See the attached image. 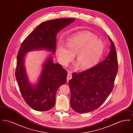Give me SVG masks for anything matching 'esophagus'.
Listing matches in <instances>:
<instances>
[{
	"instance_id": "1",
	"label": "esophagus",
	"mask_w": 133,
	"mask_h": 133,
	"mask_svg": "<svg viewBox=\"0 0 133 133\" xmlns=\"http://www.w3.org/2000/svg\"><path fill=\"white\" fill-rule=\"evenodd\" d=\"M72 74L71 73V72L68 71V73L67 77V81L68 82L69 81V80L72 79Z\"/></svg>"
}]
</instances>
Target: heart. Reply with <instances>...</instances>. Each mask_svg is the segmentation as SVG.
Masks as SVG:
<instances>
[{"label":"heart","instance_id":"heart-1","mask_svg":"<svg viewBox=\"0 0 133 133\" xmlns=\"http://www.w3.org/2000/svg\"><path fill=\"white\" fill-rule=\"evenodd\" d=\"M104 45L101 39L90 32L79 34L67 40L66 46L58 45L57 57L60 63L67 65L76 54V59L81 68H90L97 63L103 55Z\"/></svg>","mask_w":133,"mask_h":133}]
</instances>
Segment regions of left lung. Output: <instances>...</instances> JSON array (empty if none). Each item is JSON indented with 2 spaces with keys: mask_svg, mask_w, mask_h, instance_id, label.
Returning <instances> with one entry per match:
<instances>
[{
  "mask_svg": "<svg viewBox=\"0 0 133 133\" xmlns=\"http://www.w3.org/2000/svg\"><path fill=\"white\" fill-rule=\"evenodd\" d=\"M108 37L111 48L106 59L90 69L73 73L69 81L71 106L77 113H88L98 108L114 88L118 59L114 43Z\"/></svg>",
  "mask_w": 133,
  "mask_h": 133,
  "instance_id": "obj_1",
  "label": "left lung"
}]
</instances>
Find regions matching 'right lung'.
<instances>
[{"mask_svg":"<svg viewBox=\"0 0 133 133\" xmlns=\"http://www.w3.org/2000/svg\"><path fill=\"white\" fill-rule=\"evenodd\" d=\"M74 20V18H60L44 22L27 36L19 48L15 77L24 100L35 110L46 111L54 107L57 89L66 82L67 72L61 65L54 63L53 57L50 55L43 63L39 82L33 86L26 73V53L44 49L54 54L57 33Z\"/></svg>","mask_w":133,"mask_h":133,"instance_id":"add662e5","label":"right lung"}]
</instances>
